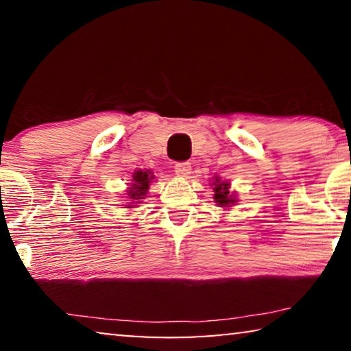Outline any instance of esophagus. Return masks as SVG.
Returning a JSON list of instances; mask_svg holds the SVG:
<instances>
[{
  "label": "esophagus",
  "instance_id": "34e87169",
  "mask_svg": "<svg viewBox=\"0 0 351 351\" xmlns=\"http://www.w3.org/2000/svg\"><path fill=\"white\" fill-rule=\"evenodd\" d=\"M191 164L189 162H178L175 165V173L178 176H189L191 175Z\"/></svg>",
  "mask_w": 351,
  "mask_h": 351
}]
</instances>
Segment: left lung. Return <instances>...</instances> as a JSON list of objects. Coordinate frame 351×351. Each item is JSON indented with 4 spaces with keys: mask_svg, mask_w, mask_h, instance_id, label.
<instances>
[{
    "mask_svg": "<svg viewBox=\"0 0 351 351\" xmlns=\"http://www.w3.org/2000/svg\"><path fill=\"white\" fill-rule=\"evenodd\" d=\"M213 191H215V202L218 206H224V208H229V206L235 205L237 197L229 191L230 182L229 181H221L219 176H215L213 181Z\"/></svg>",
    "mask_w": 351,
    "mask_h": 351,
    "instance_id": "obj_1",
    "label": "left lung"
}]
</instances>
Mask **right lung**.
<instances>
[{
    "label": "right lung",
    "instance_id": "1",
    "mask_svg": "<svg viewBox=\"0 0 351 351\" xmlns=\"http://www.w3.org/2000/svg\"><path fill=\"white\" fill-rule=\"evenodd\" d=\"M132 178L130 187H127V197L130 200L127 208H133V205L140 204V200L145 199L147 191H149V184L154 180V175L151 170H136Z\"/></svg>",
    "mask_w": 351,
    "mask_h": 351
}]
</instances>
